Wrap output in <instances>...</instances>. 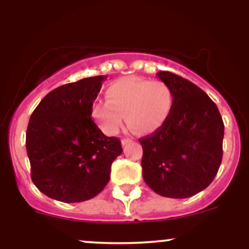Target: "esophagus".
Here are the masks:
<instances>
[{
	"label": "esophagus",
	"mask_w": 249,
	"mask_h": 249,
	"mask_svg": "<svg viewBox=\"0 0 249 249\" xmlns=\"http://www.w3.org/2000/svg\"><path fill=\"white\" fill-rule=\"evenodd\" d=\"M131 142H132V141H131V139H128V138H123V139H122V145H123V146H125V145L130 144Z\"/></svg>",
	"instance_id": "esophagus-1"
}]
</instances>
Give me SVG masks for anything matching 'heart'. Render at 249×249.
Segmentation results:
<instances>
[{
    "label": "heart",
    "mask_w": 249,
    "mask_h": 249,
    "mask_svg": "<svg viewBox=\"0 0 249 249\" xmlns=\"http://www.w3.org/2000/svg\"><path fill=\"white\" fill-rule=\"evenodd\" d=\"M107 102H97L92 116L107 134H116L125 116L128 127L145 134L158 130L166 123L173 107V93L160 81L125 77L107 89Z\"/></svg>",
    "instance_id": "heart-1"
}]
</instances>
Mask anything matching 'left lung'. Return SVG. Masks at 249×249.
<instances>
[{
	"instance_id": "8db88e82",
	"label": "left lung",
	"mask_w": 249,
	"mask_h": 249,
	"mask_svg": "<svg viewBox=\"0 0 249 249\" xmlns=\"http://www.w3.org/2000/svg\"><path fill=\"white\" fill-rule=\"evenodd\" d=\"M157 76L172 90L173 107L161 127L139 139L142 178L159 196L190 198L218 173L224 122L215 103L192 82L168 71Z\"/></svg>"
}]
</instances>
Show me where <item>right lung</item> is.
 Masks as SVG:
<instances>
[{"label":"right lung","instance_id":"right-lung-1","mask_svg":"<svg viewBox=\"0 0 249 249\" xmlns=\"http://www.w3.org/2000/svg\"><path fill=\"white\" fill-rule=\"evenodd\" d=\"M107 76H95L50 91L30 117L25 137L31 179L45 196L81 202L101 193L111 165L123 152L91 118L93 101Z\"/></svg>","mask_w":249,"mask_h":249}]
</instances>
